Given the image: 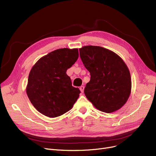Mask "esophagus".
<instances>
[{
    "instance_id": "obj_1",
    "label": "esophagus",
    "mask_w": 156,
    "mask_h": 156,
    "mask_svg": "<svg viewBox=\"0 0 156 156\" xmlns=\"http://www.w3.org/2000/svg\"><path fill=\"white\" fill-rule=\"evenodd\" d=\"M84 86H81L80 87V91L82 92V93L83 92V91H84Z\"/></svg>"
}]
</instances>
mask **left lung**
Returning a JSON list of instances; mask_svg holds the SVG:
<instances>
[{"label": "left lung", "instance_id": "obj_1", "mask_svg": "<svg viewBox=\"0 0 156 156\" xmlns=\"http://www.w3.org/2000/svg\"><path fill=\"white\" fill-rule=\"evenodd\" d=\"M80 56L90 72V80L84 89L87 98L99 110L115 112L130 96V72L124 60L113 51L97 46L80 48Z\"/></svg>", "mask_w": 156, "mask_h": 156}]
</instances>
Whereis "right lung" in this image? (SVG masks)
Segmentation results:
<instances>
[{
	"label": "right lung",
	"mask_w": 156,
	"mask_h": 156,
	"mask_svg": "<svg viewBox=\"0 0 156 156\" xmlns=\"http://www.w3.org/2000/svg\"><path fill=\"white\" fill-rule=\"evenodd\" d=\"M78 56L77 48L58 49L41 58L32 67L26 92L39 112L54 118L71 109L80 90L72 86L66 71Z\"/></svg>",
	"instance_id": "right-lung-1"
}]
</instances>
